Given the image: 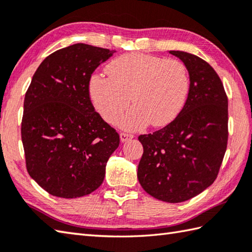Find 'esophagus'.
<instances>
[{"mask_svg": "<svg viewBox=\"0 0 252 252\" xmlns=\"http://www.w3.org/2000/svg\"><path fill=\"white\" fill-rule=\"evenodd\" d=\"M133 137H134V135L131 134V133H126V132L120 133V140H121V142H126V141L131 140V138H133Z\"/></svg>", "mask_w": 252, "mask_h": 252, "instance_id": "esophagus-1", "label": "esophagus"}]
</instances>
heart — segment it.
I'll return each mask as SVG.
<instances>
[{
  "mask_svg": "<svg viewBox=\"0 0 252 252\" xmlns=\"http://www.w3.org/2000/svg\"><path fill=\"white\" fill-rule=\"evenodd\" d=\"M107 72L90 78L89 92L95 109L108 123L119 119L130 96L134 106L120 122L127 130H141L149 123L167 126L185 105L189 78L180 61L127 53L111 61Z\"/></svg>",
  "mask_w": 252,
  "mask_h": 252,
  "instance_id": "heart-1",
  "label": "heart"
}]
</instances>
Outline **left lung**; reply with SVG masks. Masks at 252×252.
Instances as JSON below:
<instances>
[{
    "instance_id": "1",
    "label": "left lung",
    "mask_w": 252,
    "mask_h": 252,
    "mask_svg": "<svg viewBox=\"0 0 252 252\" xmlns=\"http://www.w3.org/2000/svg\"><path fill=\"white\" fill-rule=\"evenodd\" d=\"M189 73V91L178 117L162 129L138 136L144 153L137 168L146 192L182 202L216 181L228 138V101L220 77L194 54L170 51Z\"/></svg>"
}]
</instances>
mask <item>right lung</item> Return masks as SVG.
Here are the masks:
<instances>
[{"label": "right lung", "mask_w": 252, "mask_h": 252, "mask_svg": "<svg viewBox=\"0 0 252 252\" xmlns=\"http://www.w3.org/2000/svg\"><path fill=\"white\" fill-rule=\"evenodd\" d=\"M116 51L78 43L47 56L26 92L21 120L26 167L49 194L77 198L97 189L119 146L118 132L95 111L89 82Z\"/></svg>", "instance_id": "add662e5"}]
</instances>
